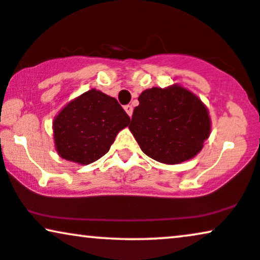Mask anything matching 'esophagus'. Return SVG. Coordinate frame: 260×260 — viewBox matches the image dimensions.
Masks as SVG:
<instances>
[{"mask_svg": "<svg viewBox=\"0 0 260 260\" xmlns=\"http://www.w3.org/2000/svg\"><path fill=\"white\" fill-rule=\"evenodd\" d=\"M124 110H126V113L129 115V116H132V113H133V107L131 106V104H127V106H124Z\"/></svg>", "mask_w": 260, "mask_h": 260, "instance_id": "esophagus-1", "label": "esophagus"}]
</instances>
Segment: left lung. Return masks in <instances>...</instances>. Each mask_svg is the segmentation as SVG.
<instances>
[{
  "label": "left lung",
  "instance_id": "8db88e82",
  "mask_svg": "<svg viewBox=\"0 0 260 260\" xmlns=\"http://www.w3.org/2000/svg\"><path fill=\"white\" fill-rule=\"evenodd\" d=\"M129 129L143 152L166 164L190 159L209 138L206 107L181 86L152 87L140 94Z\"/></svg>",
  "mask_w": 260,
  "mask_h": 260
}]
</instances>
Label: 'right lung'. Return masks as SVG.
<instances>
[{
	"instance_id": "obj_1",
	"label": "right lung",
	"mask_w": 260,
	"mask_h": 260,
	"mask_svg": "<svg viewBox=\"0 0 260 260\" xmlns=\"http://www.w3.org/2000/svg\"><path fill=\"white\" fill-rule=\"evenodd\" d=\"M129 116L115 98L90 90L67 104L54 120L55 146L62 158L90 164L109 151Z\"/></svg>"
}]
</instances>
